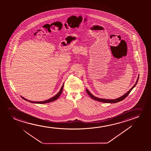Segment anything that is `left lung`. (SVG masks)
I'll return each instance as SVG.
<instances>
[{"label": "left lung", "mask_w": 151, "mask_h": 151, "mask_svg": "<svg viewBox=\"0 0 151 151\" xmlns=\"http://www.w3.org/2000/svg\"><path fill=\"white\" fill-rule=\"evenodd\" d=\"M139 75H138V78H137V79L136 82L135 83V84L134 85V86L131 88V89L129 90V91H127V93H125V94H124L123 95H122V96H121V97H119L118 99H101V98H99V97H96L95 96H94V95L91 93V92H90V91L88 90V89H86V92H87V93H88V94L89 95V96L90 97H91L92 99H94L95 101H101V102H102V103H118V102H119L120 101H122V100H123L124 99H125L127 96H128V94L130 93L131 91L132 90V89L134 88V87L136 86L137 83H138V81L139 80Z\"/></svg>", "instance_id": "8db88e82"}]
</instances>
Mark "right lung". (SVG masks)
Listing matches in <instances>:
<instances>
[{
	"label": "right lung",
	"instance_id": "right-lung-1",
	"mask_svg": "<svg viewBox=\"0 0 151 151\" xmlns=\"http://www.w3.org/2000/svg\"><path fill=\"white\" fill-rule=\"evenodd\" d=\"M63 86H64V83H63V85H62V87H61V88L60 91H59V92H58V93H57L56 95H55L54 96L52 97V98H50V99H47V100L44 101H29V100H28L27 99H26L25 98L23 97V96H21V97H22V98L23 99L25 100V101H29V102H30V103H32L40 104H42L48 103H50V102H52V101H56V100H57V99H58V98H59V97L60 96V95L61 94V93H62V90H63Z\"/></svg>",
	"mask_w": 151,
	"mask_h": 151
}]
</instances>
